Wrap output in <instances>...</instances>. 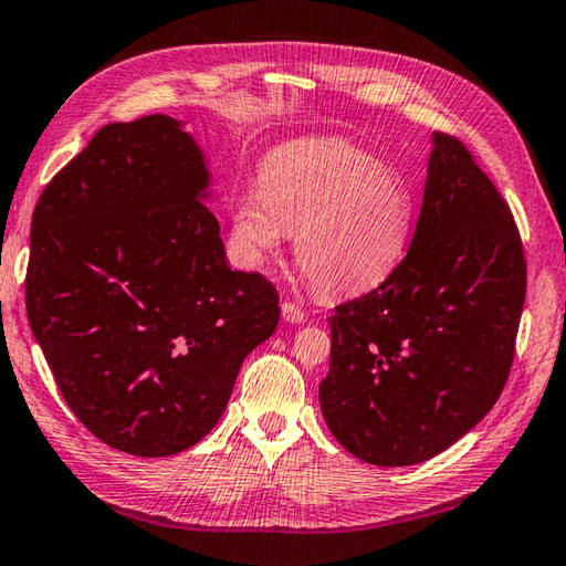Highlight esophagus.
Returning <instances> with one entry per match:
<instances>
[{"label": "esophagus", "instance_id": "34e87169", "mask_svg": "<svg viewBox=\"0 0 566 566\" xmlns=\"http://www.w3.org/2000/svg\"><path fill=\"white\" fill-rule=\"evenodd\" d=\"M281 311H283V317L287 319V323L301 325V323H305V319H307V313L303 311V307L291 303V301H285V303L281 305Z\"/></svg>", "mask_w": 566, "mask_h": 566}]
</instances>
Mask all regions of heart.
<instances>
[{"label": "heart", "mask_w": 566, "mask_h": 566, "mask_svg": "<svg viewBox=\"0 0 566 566\" xmlns=\"http://www.w3.org/2000/svg\"><path fill=\"white\" fill-rule=\"evenodd\" d=\"M416 197L397 167L339 137L283 145L259 167V191L239 199L231 237L249 265L295 233V259L319 293L381 285L407 259Z\"/></svg>", "instance_id": "heart-1"}]
</instances>
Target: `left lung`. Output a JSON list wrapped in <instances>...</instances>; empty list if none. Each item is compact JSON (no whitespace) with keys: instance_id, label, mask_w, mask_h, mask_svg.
<instances>
[{"instance_id":"8db88e82","label":"left lung","mask_w":566,"mask_h":566,"mask_svg":"<svg viewBox=\"0 0 566 566\" xmlns=\"http://www.w3.org/2000/svg\"><path fill=\"white\" fill-rule=\"evenodd\" d=\"M525 287L507 201L458 137L433 133L407 259L327 317V429L359 461L384 468L449 449L505 387Z\"/></svg>"}]
</instances>
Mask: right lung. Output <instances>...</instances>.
I'll list each match as a JSON object with an SVG mask.
<instances>
[{
    "label": "right lung",
    "mask_w": 566,
    "mask_h": 566,
    "mask_svg": "<svg viewBox=\"0 0 566 566\" xmlns=\"http://www.w3.org/2000/svg\"><path fill=\"white\" fill-rule=\"evenodd\" d=\"M209 179L182 123L145 115L101 127L36 201L31 333L111 449L163 458L205 439L279 325L275 285L229 269Z\"/></svg>",
    "instance_id": "add662e5"
}]
</instances>
